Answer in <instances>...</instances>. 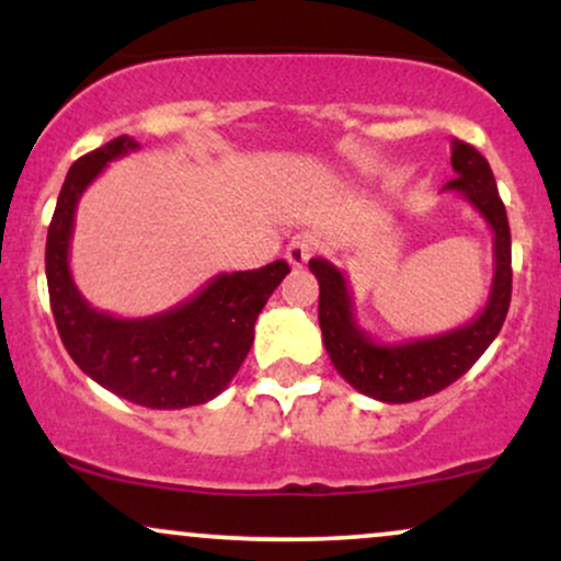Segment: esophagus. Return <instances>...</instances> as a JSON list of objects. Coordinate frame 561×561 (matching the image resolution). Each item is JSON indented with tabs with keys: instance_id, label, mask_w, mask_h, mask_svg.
I'll use <instances>...</instances> for the list:
<instances>
[{
	"instance_id": "1",
	"label": "esophagus",
	"mask_w": 561,
	"mask_h": 561,
	"mask_svg": "<svg viewBox=\"0 0 561 561\" xmlns=\"http://www.w3.org/2000/svg\"><path fill=\"white\" fill-rule=\"evenodd\" d=\"M317 248H319V242H317V237H313V234H295L293 240H289L287 250H285L289 266H295V268L306 266L308 259L317 253Z\"/></svg>"
}]
</instances>
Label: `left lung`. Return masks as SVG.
<instances>
[{"label": "left lung", "mask_w": 561, "mask_h": 561, "mask_svg": "<svg viewBox=\"0 0 561 561\" xmlns=\"http://www.w3.org/2000/svg\"><path fill=\"white\" fill-rule=\"evenodd\" d=\"M450 165L456 179L443 192L465 197L493 231L491 295L485 308L465 327L398 345L375 343L358 327L345 274L324 259L308 261L319 279V327L334 369L358 392L382 403L420 401L467 375L501 332L512 300V234L491 165L461 139L450 141Z\"/></svg>", "instance_id": "obj_1"}]
</instances>
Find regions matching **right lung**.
<instances>
[{
	"instance_id": "obj_1",
	"label": "right lung",
	"mask_w": 561,
	"mask_h": 561,
	"mask_svg": "<svg viewBox=\"0 0 561 561\" xmlns=\"http://www.w3.org/2000/svg\"><path fill=\"white\" fill-rule=\"evenodd\" d=\"M137 147L131 137H118L70 165L47 231L49 306L83 375L147 409H186L216 398L240 371L255 319L289 266L274 261L253 272L218 274L190 300L145 319H118L89 306L68 266L76 205L111 160Z\"/></svg>"
}]
</instances>
